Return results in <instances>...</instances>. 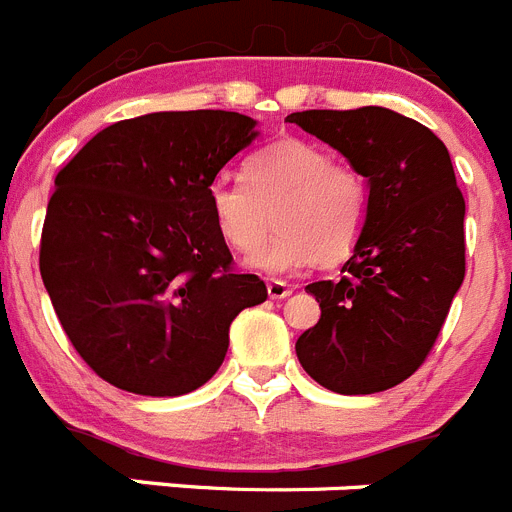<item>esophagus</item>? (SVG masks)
<instances>
[{"mask_svg": "<svg viewBox=\"0 0 512 512\" xmlns=\"http://www.w3.org/2000/svg\"><path fill=\"white\" fill-rule=\"evenodd\" d=\"M266 292H269L271 300H284V297L292 295V287H289L287 282L271 279V282H266Z\"/></svg>", "mask_w": 512, "mask_h": 512, "instance_id": "esophagus-1", "label": "esophagus"}]
</instances>
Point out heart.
I'll list each match as a JSON object with an SVG mask.
<instances>
[{"instance_id":"heart-1","label":"heart","mask_w":512,"mask_h":512,"mask_svg":"<svg viewBox=\"0 0 512 512\" xmlns=\"http://www.w3.org/2000/svg\"><path fill=\"white\" fill-rule=\"evenodd\" d=\"M243 182L217 179L207 192L217 233L266 274H295L323 261L338 264L354 251L369 217V184L348 164H338L310 140L282 138L253 153Z\"/></svg>"}]
</instances>
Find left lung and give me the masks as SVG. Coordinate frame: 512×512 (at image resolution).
Listing matches in <instances>:
<instances>
[{
	"instance_id": "obj_1",
	"label": "left lung",
	"mask_w": 512,
	"mask_h": 512,
	"mask_svg": "<svg viewBox=\"0 0 512 512\" xmlns=\"http://www.w3.org/2000/svg\"><path fill=\"white\" fill-rule=\"evenodd\" d=\"M369 182V217L341 279L307 284L320 320L302 369L338 395H374L420 369L464 282V197L446 146L384 107L292 112Z\"/></svg>"
}]
</instances>
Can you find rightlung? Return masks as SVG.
Segmentation results:
<instances>
[{
	"label": "right lung",
	"instance_id": "add662e5",
	"mask_svg": "<svg viewBox=\"0 0 512 512\" xmlns=\"http://www.w3.org/2000/svg\"><path fill=\"white\" fill-rule=\"evenodd\" d=\"M238 112H153L104 128L56 176L40 277L79 356L120 390H197L228 354L235 315L266 300L235 274L212 223L217 171L251 146Z\"/></svg>",
	"mask_w": 512,
	"mask_h": 512
}]
</instances>
